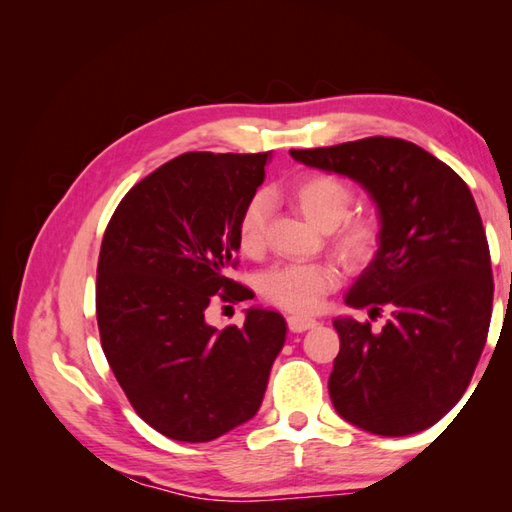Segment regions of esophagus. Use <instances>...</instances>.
Wrapping results in <instances>:
<instances>
[{
	"label": "esophagus",
	"instance_id": "34e87169",
	"mask_svg": "<svg viewBox=\"0 0 512 512\" xmlns=\"http://www.w3.org/2000/svg\"><path fill=\"white\" fill-rule=\"evenodd\" d=\"M318 324L316 318H305V316H288V329L292 333H303L307 329H314Z\"/></svg>",
	"mask_w": 512,
	"mask_h": 512
}]
</instances>
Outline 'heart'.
<instances>
[{"instance_id": "heart-1", "label": "heart", "mask_w": 512, "mask_h": 512, "mask_svg": "<svg viewBox=\"0 0 512 512\" xmlns=\"http://www.w3.org/2000/svg\"><path fill=\"white\" fill-rule=\"evenodd\" d=\"M288 196L309 222L329 230V245L344 265L359 269L380 252L382 222L374 213L348 215L354 205V188L333 173H305L294 179ZM267 198L254 194L237 220L239 250L254 256L265 245ZM339 271L331 262H290L260 277V294L269 303L294 314H312L337 286Z\"/></svg>"}]
</instances>
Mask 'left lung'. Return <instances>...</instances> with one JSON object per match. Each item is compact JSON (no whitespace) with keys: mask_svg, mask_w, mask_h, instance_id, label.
Returning a JSON list of instances; mask_svg holds the SVG:
<instances>
[{"mask_svg":"<svg viewBox=\"0 0 512 512\" xmlns=\"http://www.w3.org/2000/svg\"><path fill=\"white\" fill-rule=\"evenodd\" d=\"M290 156L361 183L382 222L378 256L346 294L369 314L391 309L380 333L335 318L339 354L329 395L337 414L378 436L438 423L466 393L493 305L489 243L472 192L451 166L389 136Z\"/></svg>","mask_w":512,"mask_h":512,"instance_id":"obj_1","label":"left lung"}]
</instances>
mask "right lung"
Wrapping results in <instances>:
<instances>
[{
    "mask_svg": "<svg viewBox=\"0 0 512 512\" xmlns=\"http://www.w3.org/2000/svg\"><path fill=\"white\" fill-rule=\"evenodd\" d=\"M269 153L192 151L121 198L106 226L96 316L108 365L136 414L162 436L209 442L258 412L286 320L247 309L218 331L213 297L245 301L237 220L265 181Z\"/></svg>",
    "mask_w": 512,
    "mask_h": 512,
    "instance_id": "right-lung-1",
    "label": "right lung"
}]
</instances>
